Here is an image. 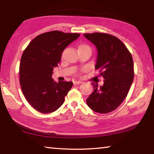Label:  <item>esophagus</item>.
Returning <instances> with one entry per match:
<instances>
[{
  "label": "esophagus",
  "mask_w": 154,
  "mask_h": 154,
  "mask_svg": "<svg viewBox=\"0 0 154 154\" xmlns=\"http://www.w3.org/2000/svg\"><path fill=\"white\" fill-rule=\"evenodd\" d=\"M83 83L82 81H73V83L74 85H77V84H80V83Z\"/></svg>",
  "instance_id": "esophagus-1"
}]
</instances>
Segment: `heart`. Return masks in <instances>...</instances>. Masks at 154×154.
<instances>
[{"label":"heart","instance_id":"1","mask_svg":"<svg viewBox=\"0 0 154 154\" xmlns=\"http://www.w3.org/2000/svg\"><path fill=\"white\" fill-rule=\"evenodd\" d=\"M82 48H86V49H89L90 50V47H89L88 45H87V44H81V45L79 46V49H82Z\"/></svg>","mask_w":154,"mask_h":154}]
</instances>
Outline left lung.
I'll list each match as a JSON object with an SVG mask.
<instances>
[{
	"label": "left lung",
	"mask_w": 154,
	"mask_h": 154,
	"mask_svg": "<svg viewBox=\"0 0 154 154\" xmlns=\"http://www.w3.org/2000/svg\"><path fill=\"white\" fill-rule=\"evenodd\" d=\"M97 50L95 69H100L104 85H94V91L87 99L91 110L106 114L116 109L126 98L134 77L132 56L118 38L105 33H84Z\"/></svg>",
	"instance_id": "obj_1"
}]
</instances>
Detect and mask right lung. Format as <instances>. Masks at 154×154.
Returning <instances> with one entry per match:
<instances>
[{
    "label": "right lung",
    "instance_id": "1",
    "mask_svg": "<svg viewBox=\"0 0 154 154\" xmlns=\"http://www.w3.org/2000/svg\"><path fill=\"white\" fill-rule=\"evenodd\" d=\"M79 33L52 31L38 35L24 50L19 66L21 90L29 104L42 113L59 108L71 89V82L52 78V71L61 59L63 50L79 37Z\"/></svg>",
    "mask_w": 154,
    "mask_h": 154
}]
</instances>
